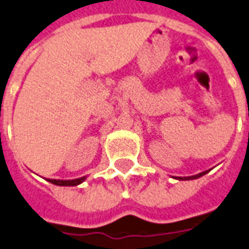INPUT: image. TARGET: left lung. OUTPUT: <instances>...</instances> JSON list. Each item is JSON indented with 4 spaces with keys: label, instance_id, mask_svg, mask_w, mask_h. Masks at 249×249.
<instances>
[{
    "label": "left lung",
    "instance_id": "left-lung-1",
    "mask_svg": "<svg viewBox=\"0 0 249 249\" xmlns=\"http://www.w3.org/2000/svg\"><path fill=\"white\" fill-rule=\"evenodd\" d=\"M210 170H207V171H203V173L200 174H196V175H193V176H184V178H181V176H175V179L178 180H195L197 179V178H201L203 175H205V174L209 173Z\"/></svg>",
    "mask_w": 249,
    "mask_h": 249
}]
</instances>
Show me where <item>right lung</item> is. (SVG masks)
Here are the masks:
<instances>
[{"label": "right lung", "mask_w": 249, "mask_h": 249, "mask_svg": "<svg viewBox=\"0 0 249 249\" xmlns=\"http://www.w3.org/2000/svg\"><path fill=\"white\" fill-rule=\"evenodd\" d=\"M87 179V176H83V178H78V179H73V180H60V179H45L48 180L49 182H52L54 185H59V186H76L82 184L84 180Z\"/></svg>", "instance_id": "right-lung-1"}]
</instances>
